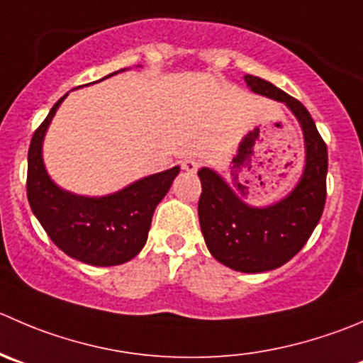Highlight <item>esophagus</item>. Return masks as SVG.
Instances as JSON below:
<instances>
[{
    "instance_id": "esophagus-1",
    "label": "esophagus",
    "mask_w": 363,
    "mask_h": 363,
    "mask_svg": "<svg viewBox=\"0 0 363 363\" xmlns=\"http://www.w3.org/2000/svg\"><path fill=\"white\" fill-rule=\"evenodd\" d=\"M199 167H200V161L195 160V157H188V160L182 161V170L189 172V174L196 172V168Z\"/></svg>"
}]
</instances>
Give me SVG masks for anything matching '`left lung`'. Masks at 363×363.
Here are the masks:
<instances>
[{
	"instance_id": "8db88e82",
	"label": "left lung",
	"mask_w": 363,
	"mask_h": 363,
	"mask_svg": "<svg viewBox=\"0 0 363 363\" xmlns=\"http://www.w3.org/2000/svg\"><path fill=\"white\" fill-rule=\"evenodd\" d=\"M250 90L284 103L298 118L305 140V168L293 191L279 202L253 207L211 168H200L199 220L211 255L230 269L262 273L277 269L305 246L326 202L328 150L307 108L275 84L245 76Z\"/></svg>"
}]
</instances>
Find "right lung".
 I'll return each instance as SVG.
<instances>
[{
	"label": "right lung",
	"mask_w": 363,
	"mask_h": 363,
	"mask_svg": "<svg viewBox=\"0 0 363 363\" xmlns=\"http://www.w3.org/2000/svg\"><path fill=\"white\" fill-rule=\"evenodd\" d=\"M67 96L51 108L31 138L28 202L51 241L69 257L90 266L124 264L145 246L156 206L168 193L181 168L174 167L143 177L106 196L74 195L56 186L44 167L42 142Z\"/></svg>",
	"instance_id": "right-lung-1"
}]
</instances>
